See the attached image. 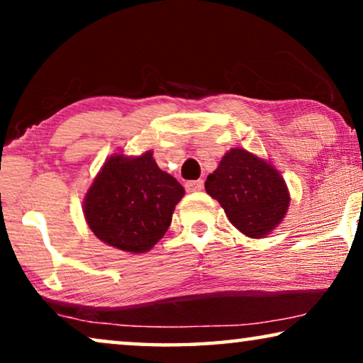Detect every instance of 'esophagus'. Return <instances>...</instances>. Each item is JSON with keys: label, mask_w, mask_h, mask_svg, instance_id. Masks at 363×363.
<instances>
[{"label": "esophagus", "mask_w": 363, "mask_h": 363, "mask_svg": "<svg viewBox=\"0 0 363 363\" xmlns=\"http://www.w3.org/2000/svg\"><path fill=\"white\" fill-rule=\"evenodd\" d=\"M203 185H205L203 180H191V182H186L185 188H186V191H200V190H203Z\"/></svg>", "instance_id": "esophagus-1"}]
</instances>
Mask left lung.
Instances as JSON below:
<instances>
[{"mask_svg":"<svg viewBox=\"0 0 363 363\" xmlns=\"http://www.w3.org/2000/svg\"><path fill=\"white\" fill-rule=\"evenodd\" d=\"M206 193L242 235L262 238L279 225L289 191L279 172L242 148H231L205 183Z\"/></svg>","mask_w":363,"mask_h":363,"instance_id":"left-lung-1","label":"left lung"}]
</instances>
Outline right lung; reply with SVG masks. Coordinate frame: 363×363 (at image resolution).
<instances>
[{
  "label": "right lung",
  "instance_id": "obj_1",
  "mask_svg": "<svg viewBox=\"0 0 363 363\" xmlns=\"http://www.w3.org/2000/svg\"><path fill=\"white\" fill-rule=\"evenodd\" d=\"M185 190L162 172L153 153L111 157L84 200L87 225L99 240L140 255L162 240Z\"/></svg>",
  "mask_w": 363,
  "mask_h": 363
}]
</instances>
